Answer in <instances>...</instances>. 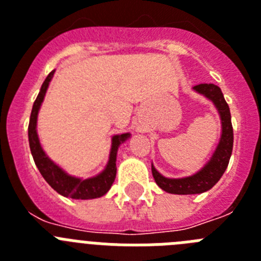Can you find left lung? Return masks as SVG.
I'll return each mask as SVG.
<instances>
[{"mask_svg": "<svg viewBox=\"0 0 261 261\" xmlns=\"http://www.w3.org/2000/svg\"><path fill=\"white\" fill-rule=\"evenodd\" d=\"M193 89L214 103L222 121V136L211 161L205 165L204 168H201L197 174L192 176L181 177V179H168V177L162 176L154 168V166H151V172H153L155 183L163 191L168 193H175V195H195V193H202L211 190L212 187L220 180L227 168L232 151L234 133H232L231 115H230L229 105L226 103L221 89L213 84H200Z\"/></svg>", "mask_w": 261, "mask_h": 261, "instance_id": "obj_1", "label": "left lung"}]
</instances>
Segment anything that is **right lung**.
Returning <instances> with one entry per match:
<instances>
[{
	"label": "right lung",
	"instance_id": "obj_1",
	"mask_svg": "<svg viewBox=\"0 0 261 261\" xmlns=\"http://www.w3.org/2000/svg\"><path fill=\"white\" fill-rule=\"evenodd\" d=\"M53 73H55V70L50 71L48 77L45 78V81L41 85L40 91H39L38 96H36V100L34 102V106H32L29 124V142L31 154L34 156L36 167L39 168V171L43 175L45 181L56 192H59L60 195L77 200L96 199V197H100V196L106 195L108 192V190L111 188V186H112V183H114L115 177H116L117 149H119V145L125 141L130 135L129 133H124V135H117L112 137V147H111L110 161H108V165L105 171L102 174H99L98 176L81 180L78 177L70 176V175L62 171L59 166L55 165L45 155V153L43 151V149L40 146V142H39L38 133H36V119H38L39 108H40L41 102L44 99L45 91L48 89L49 81L52 80Z\"/></svg>",
	"mask_w": 261,
	"mask_h": 261
}]
</instances>
